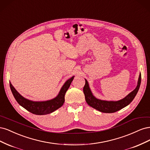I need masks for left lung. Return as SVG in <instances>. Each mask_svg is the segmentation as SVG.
I'll list each match as a JSON object with an SVG mask.
<instances>
[{"mask_svg": "<svg viewBox=\"0 0 150 150\" xmlns=\"http://www.w3.org/2000/svg\"><path fill=\"white\" fill-rule=\"evenodd\" d=\"M141 79H142V75H141L140 73L138 81L137 87L132 92L130 93L128 96H126L125 98L121 99V100L117 101H102L96 99L92 94V93L89 89L88 81H86V79H85L86 83L83 88V92L85 96L86 101L87 102L88 105L102 112L111 113L116 112L126 107V106H128L133 100V99L136 96V95H137L139 90L141 84Z\"/></svg>", "mask_w": 150, "mask_h": 150, "instance_id": "left-lung-1", "label": "left lung"}]
</instances>
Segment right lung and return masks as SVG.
<instances>
[{
  "mask_svg": "<svg viewBox=\"0 0 150 150\" xmlns=\"http://www.w3.org/2000/svg\"><path fill=\"white\" fill-rule=\"evenodd\" d=\"M74 79V76L69 79H68L64 86H62L58 96L51 100L42 101V102H35L28 100L18 93L15 88L13 87L10 83V88L11 91L14 96L16 100L21 106L25 108V110L31 113L38 115H44L51 113L56 111L57 109L61 108L64 103V96L68 88H69L71 83Z\"/></svg>",
  "mask_w": 150,
  "mask_h": 150,
  "instance_id": "obj_1",
  "label": "right lung"
}]
</instances>
